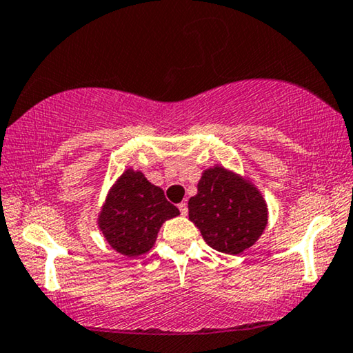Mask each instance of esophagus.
Wrapping results in <instances>:
<instances>
[{"label":"esophagus","instance_id":"obj_1","mask_svg":"<svg viewBox=\"0 0 353 353\" xmlns=\"http://www.w3.org/2000/svg\"><path fill=\"white\" fill-rule=\"evenodd\" d=\"M179 211H181L182 216H187V214H188V206H187V203H181V205H179Z\"/></svg>","mask_w":353,"mask_h":353}]
</instances>
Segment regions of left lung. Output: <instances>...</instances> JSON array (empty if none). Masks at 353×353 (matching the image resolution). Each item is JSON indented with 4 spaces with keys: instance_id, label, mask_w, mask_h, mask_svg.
I'll return each mask as SVG.
<instances>
[{
    "instance_id": "8db88e82",
    "label": "left lung",
    "mask_w": 353,
    "mask_h": 353,
    "mask_svg": "<svg viewBox=\"0 0 353 353\" xmlns=\"http://www.w3.org/2000/svg\"><path fill=\"white\" fill-rule=\"evenodd\" d=\"M188 219L212 250L235 256L259 240L269 210L250 177L216 165L201 172L196 195L188 200Z\"/></svg>"
}]
</instances>
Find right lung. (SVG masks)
<instances>
[{
  "label": "right lung",
  "mask_w": 353,
  "mask_h": 353,
  "mask_svg": "<svg viewBox=\"0 0 353 353\" xmlns=\"http://www.w3.org/2000/svg\"><path fill=\"white\" fill-rule=\"evenodd\" d=\"M179 214L160 187L148 182L142 171L128 168L107 192L97 227L117 252L137 257L152 250L161 225Z\"/></svg>",
  "instance_id": "1"
}]
</instances>
